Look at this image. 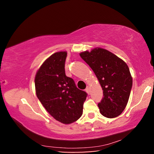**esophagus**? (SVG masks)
Instances as JSON below:
<instances>
[{
    "label": "esophagus",
    "mask_w": 154,
    "mask_h": 154,
    "mask_svg": "<svg viewBox=\"0 0 154 154\" xmlns=\"http://www.w3.org/2000/svg\"><path fill=\"white\" fill-rule=\"evenodd\" d=\"M85 92H86L88 94H90V88H89V86H87L86 88H85Z\"/></svg>",
    "instance_id": "1"
}]
</instances>
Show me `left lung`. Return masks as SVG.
<instances>
[{
	"instance_id": "obj_1",
	"label": "left lung",
	"mask_w": 154,
	"mask_h": 154,
	"mask_svg": "<svg viewBox=\"0 0 154 154\" xmlns=\"http://www.w3.org/2000/svg\"><path fill=\"white\" fill-rule=\"evenodd\" d=\"M93 70L103 90L98 106L100 113L108 118L119 116L127 105L132 86V78L126 62L111 52L95 48L80 53Z\"/></svg>"
}]
</instances>
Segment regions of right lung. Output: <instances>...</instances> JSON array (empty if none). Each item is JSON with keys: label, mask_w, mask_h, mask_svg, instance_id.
I'll use <instances>...</instances> for the list:
<instances>
[{"label": "right lung", "mask_w": 154, "mask_h": 154, "mask_svg": "<svg viewBox=\"0 0 154 154\" xmlns=\"http://www.w3.org/2000/svg\"><path fill=\"white\" fill-rule=\"evenodd\" d=\"M66 51L52 54L36 72L37 98L48 113L64 124L77 121L83 113L87 93L78 89L74 80L65 74Z\"/></svg>", "instance_id": "obj_1"}]
</instances>
